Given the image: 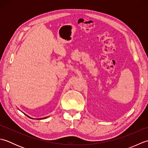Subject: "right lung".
<instances>
[{"instance_id": "right-lung-1", "label": "right lung", "mask_w": 148, "mask_h": 148, "mask_svg": "<svg viewBox=\"0 0 148 148\" xmlns=\"http://www.w3.org/2000/svg\"><path fill=\"white\" fill-rule=\"evenodd\" d=\"M28 117H29V118H30V117H29V116H28ZM45 118H40V119H45ZM32 119H33V118H32Z\"/></svg>"}]
</instances>
